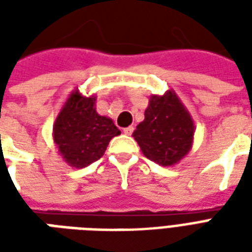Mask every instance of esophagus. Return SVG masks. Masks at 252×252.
<instances>
[{"mask_svg": "<svg viewBox=\"0 0 252 252\" xmlns=\"http://www.w3.org/2000/svg\"><path fill=\"white\" fill-rule=\"evenodd\" d=\"M123 132H124L126 135H131L132 132H133V126H126V128L123 129Z\"/></svg>", "mask_w": 252, "mask_h": 252, "instance_id": "1", "label": "esophagus"}]
</instances>
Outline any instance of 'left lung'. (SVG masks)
Here are the masks:
<instances>
[{
  "mask_svg": "<svg viewBox=\"0 0 252 252\" xmlns=\"http://www.w3.org/2000/svg\"><path fill=\"white\" fill-rule=\"evenodd\" d=\"M194 121L173 89L153 94L144 120L132 136L144 157L160 166H174L189 154L194 139Z\"/></svg>",
  "mask_w": 252,
  "mask_h": 252,
  "instance_id": "1",
  "label": "left lung"
}]
</instances>
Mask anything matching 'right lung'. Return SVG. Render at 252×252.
I'll list each match as a JSON object with an SVG mask.
<instances>
[{"instance_id": "obj_1", "label": "right lung", "mask_w": 252, "mask_h": 252, "mask_svg": "<svg viewBox=\"0 0 252 252\" xmlns=\"http://www.w3.org/2000/svg\"><path fill=\"white\" fill-rule=\"evenodd\" d=\"M95 95L85 97L75 89L62 106L52 128L54 143L63 160L83 169L98 160L120 129L112 119L95 110Z\"/></svg>"}]
</instances>
